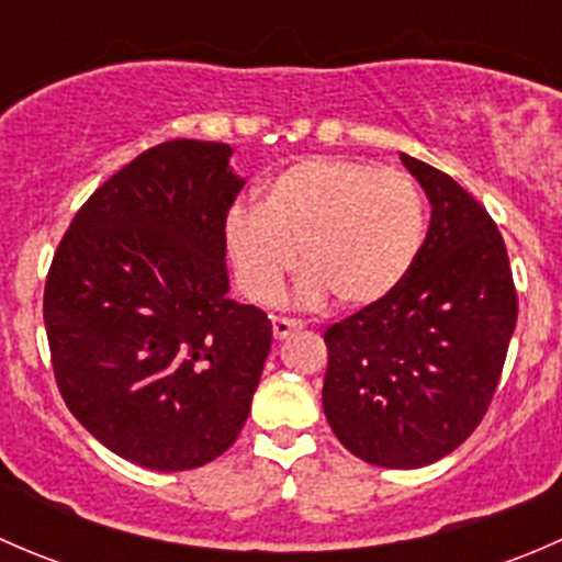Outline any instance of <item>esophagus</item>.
Here are the masks:
<instances>
[{
	"mask_svg": "<svg viewBox=\"0 0 562 562\" xmlns=\"http://www.w3.org/2000/svg\"><path fill=\"white\" fill-rule=\"evenodd\" d=\"M302 328V321H293V317H271V331H274V339L291 337L293 331Z\"/></svg>",
	"mask_w": 562,
	"mask_h": 562,
	"instance_id": "1",
	"label": "esophagus"
}]
</instances>
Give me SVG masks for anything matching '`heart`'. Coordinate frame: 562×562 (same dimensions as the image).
<instances>
[{"label": "heart", "instance_id": "1", "mask_svg": "<svg viewBox=\"0 0 562 562\" xmlns=\"http://www.w3.org/2000/svg\"><path fill=\"white\" fill-rule=\"evenodd\" d=\"M427 209L402 171L348 157H310L271 176L260 209L236 206L225 247L247 296L271 302L296 271L299 296L348 310L381 307L402 291L422 258Z\"/></svg>", "mask_w": 562, "mask_h": 562}]
</instances>
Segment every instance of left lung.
Wrapping results in <instances>:
<instances>
[{
	"label": "left lung",
	"instance_id": "1",
	"mask_svg": "<svg viewBox=\"0 0 562 562\" xmlns=\"http://www.w3.org/2000/svg\"><path fill=\"white\" fill-rule=\"evenodd\" d=\"M400 160L432 206L422 258L396 296L326 331L323 413L350 454L411 470L451 454L484 418L517 291L484 206L438 168Z\"/></svg>",
	"mask_w": 562,
	"mask_h": 562
}]
</instances>
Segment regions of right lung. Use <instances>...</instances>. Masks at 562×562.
<instances>
[{"instance_id":"1","label":"right lung","mask_w":562,"mask_h":562,"mask_svg":"<svg viewBox=\"0 0 562 562\" xmlns=\"http://www.w3.org/2000/svg\"><path fill=\"white\" fill-rule=\"evenodd\" d=\"M228 144L168 140L92 192L45 282L54 375L105 449L162 473L239 438L271 348L263 310L228 299L225 220L245 179Z\"/></svg>"}]
</instances>
